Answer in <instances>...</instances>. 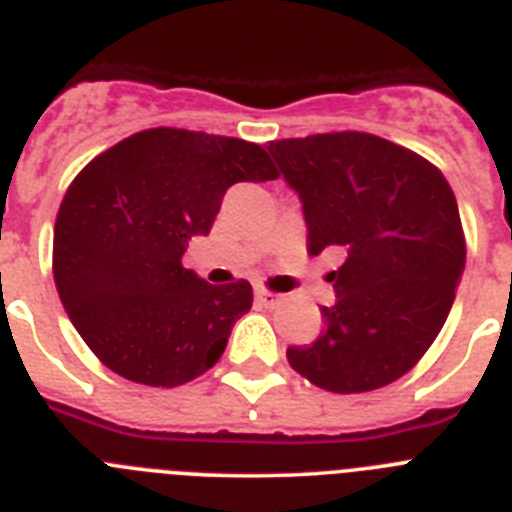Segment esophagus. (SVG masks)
Wrapping results in <instances>:
<instances>
[{
  "label": "esophagus",
  "instance_id": "esophagus-1",
  "mask_svg": "<svg viewBox=\"0 0 512 512\" xmlns=\"http://www.w3.org/2000/svg\"><path fill=\"white\" fill-rule=\"evenodd\" d=\"M256 302L264 307H277L282 302V297L274 295V292H266V289H256Z\"/></svg>",
  "mask_w": 512,
  "mask_h": 512
}]
</instances>
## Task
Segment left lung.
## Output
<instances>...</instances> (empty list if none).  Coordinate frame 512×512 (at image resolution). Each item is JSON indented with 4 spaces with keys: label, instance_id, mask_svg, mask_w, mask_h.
Instances as JSON below:
<instances>
[{
    "label": "left lung",
    "instance_id": "1",
    "mask_svg": "<svg viewBox=\"0 0 512 512\" xmlns=\"http://www.w3.org/2000/svg\"><path fill=\"white\" fill-rule=\"evenodd\" d=\"M269 153L302 202L307 251H343L323 333L289 346V366L341 395L395 382L436 341L464 271L449 182L418 153L354 130L271 140Z\"/></svg>",
    "mask_w": 512,
    "mask_h": 512
}]
</instances>
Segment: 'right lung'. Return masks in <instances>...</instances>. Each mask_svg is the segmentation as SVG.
Segmentation results:
<instances>
[{"mask_svg": "<svg viewBox=\"0 0 512 512\" xmlns=\"http://www.w3.org/2000/svg\"><path fill=\"white\" fill-rule=\"evenodd\" d=\"M277 176L256 143L179 128L135 133L84 166L56 217L53 279L104 366L148 387L215 366L253 289L246 279L212 287L182 256L233 184Z\"/></svg>", "mask_w": 512, "mask_h": 512, "instance_id": "obj_1", "label": "right lung"}]
</instances>
